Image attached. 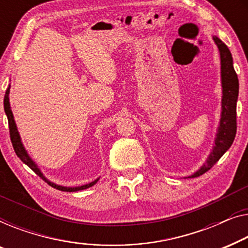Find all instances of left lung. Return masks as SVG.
<instances>
[{"label":"left lung","mask_w":248,"mask_h":248,"mask_svg":"<svg viewBox=\"0 0 248 248\" xmlns=\"http://www.w3.org/2000/svg\"><path fill=\"white\" fill-rule=\"evenodd\" d=\"M214 41L217 45L219 53H220L221 64L222 97L220 123H219L217 135H216L215 146L210 155H209L207 162L189 177H198L208 172L230 148L233 139H235L237 130L236 104L239 90L238 78H237L235 69H233L232 56L228 47L216 36H214Z\"/></svg>","instance_id":"1"}]
</instances>
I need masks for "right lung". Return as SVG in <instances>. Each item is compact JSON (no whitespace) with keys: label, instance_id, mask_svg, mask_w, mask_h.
<instances>
[{"label":"right lung","instance_id":"right-lung-1","mask_svg":"<svg viewBox=\"0 0 248 248\" xmlns=\"http://www.w3.org/2000/svg\"><path fill=\"white\" fill-rule=\"evenodd\" d=\"M9 94H10V86L6 90L5 92V95H4V111H5V114L6 117H8V121H9V129H10V138H11V141H12V146L13 148H15V152L16 154L18 155V157L22 160V162L26 164L30 167L31 170H33L34 173L37 174L38 176H40L41 179H43L45 182H47L49 184L50 186H53L54 189H57L59 191H64V192H76V191H81V190H85L88 189V187H91L92 186H94L99 179L94 180L93 182H91L89 184H84V186H74V187H71V186H58V184H55L53 182H50L49 180L46 179V176L44 175L43 173H41V170L39 167L37 166V164L33 162L32 159L29 155H28V153L26 151V148L23 147V144L22 141H21V138H20V135H19V131H18V128H16V121H15V118H13V113H12V110H11V107H10V100H9Z\"/></svg>","mask_w":248,"mask_h":248}]
</instances>
